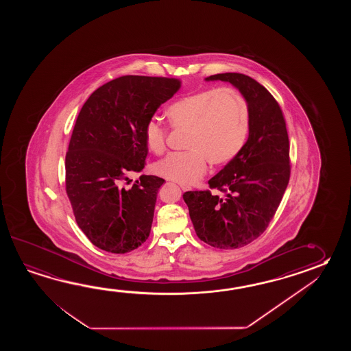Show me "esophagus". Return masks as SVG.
<instances>
[{"label": "esophagus", "instance_id": "1", "mask_svg": "<svg viewBox=\"0 0 351 351\" xmlns=\"http://www.w3.org/2000/svg\"><path fill=\"white\" fill-rule=\"evenodd\" d=\"M180 189H182L183 192H186V191H189L191 188H189L188 186H183V184H180Z\"/></svg>", "mask_w": 351, "mask_h": 351}]
</instances>
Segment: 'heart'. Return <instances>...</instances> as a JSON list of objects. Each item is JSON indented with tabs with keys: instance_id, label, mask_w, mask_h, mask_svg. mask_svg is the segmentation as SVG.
<instances>
[{
	"instance_id": "heart-1",
	"label": "heart",
	"mask_w": 351,
	"mask_h": 351,
	"mask_svg": "<svg viewBox=\"0 0 351 351\" xmlns=\"http://www.w3.org/2000/svg\"><path fill=\"white\" fill-rule=\"evenodd\" d=\"M174 129L188 130L186 152L167 156L154 165L158 176L183 186L199 182L210 165H226L246 147L252 114L242 91L231 86L207 88L179 97L168 108ZM147 147L154 154L167 148L168 128L156 118L144 128Z\"/></svg>"
}]
</instances>
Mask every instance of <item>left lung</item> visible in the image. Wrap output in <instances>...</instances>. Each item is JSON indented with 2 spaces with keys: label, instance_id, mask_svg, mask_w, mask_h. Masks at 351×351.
I'll list each match as a JSON object with an SVG mask.
<instances>
[{
  "label": "left lung",
  "instance_id": "left-lung-1",
  "mask_svg": "<svg viewBox=\"0 0 351 351\" xmlns=\"http://www.w3.org/2000/svg\"><path fill=\"white\" fill-rule=\"evenodd\" d=\"M206 80L231 82L251 105L252 124L239 157L208 180L222 192L183 194L198 239L221 250L246 246L269 227L290 180V142L284 112L269 90L239 73L210 75Z\"/></svg>",
  "mask_w": 351,
  "mask_h": 351
}]
</instances>
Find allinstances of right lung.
Here are the masks:
<instances>
[{
	"label": "right lung",
	"instance_id": "add662e5",
	"mask_svg": "<svg viewBox=\"0 0 351 351\" xmlns=\"http://www.w3.org/2000/svg\"><path fill=\"white\" fill-rule=\"evenodd\" d=\"M169 77L125 75L97 88L82 105L65 158V184L76 223L94 246L127 254L149 237L165 179L129 174L145 165L144 128L178 91Z\"/></svg>",
	"mask_w": 351,
	"mask_h": 351
}]
</instances>
